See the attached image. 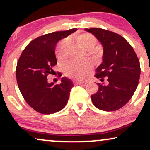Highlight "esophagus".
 <instances>
[{
    "mask_svg": "<svg viewBox=\"0 0 150 150\" xmlns=\"http://www.w3.org/2000/svg\"><path fill=\"white\" fill-rule=\"evenodd\" d=\"M87 82H83V81H77L75 80L74 81V84L75 85H85V84H87Z\"/></svg>",
    "mask_w": 150,
    "mask_h": 150,
    "instance_id": "esophagus-1",
    "label": "esophagus"
}]
</instances>
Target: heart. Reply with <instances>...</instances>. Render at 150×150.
I'll return each instance as SVG.
<instances>
[{
	"instance_id": "obj_1",
	"label": "heart",
	"mask_w": 150,
	"mask_h": 150,
	"mask_svg": "<svg viewBox=\"0 0 150 150\" xmlns=\"http://www.w3.org/2000/svg\"><path fill=\"white\" fill-rule=\"evenodd\" d=\"M77 40L81 45L87 50L92 49L97 42L95 37L89 33L80 34L77 37ZM70 47V39L66 38L61 41L56 49V55L57 58L59 59L66 58L69 53ZM92 65V62L89 60H85V61L71 60L65 63L63 65V70L65 75L68 76L81 79L85 77Z\"/></svg>"
}]
</instances>
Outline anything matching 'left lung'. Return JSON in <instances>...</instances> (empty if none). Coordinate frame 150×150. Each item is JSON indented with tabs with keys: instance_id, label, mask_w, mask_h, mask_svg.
Segmentation results:
<instances>
[{
	"instance_id": "8db88e82",
	"label": "left lung",
	"mask_w": 150,
	"mask_h": 150,
	"mask_svg": "<svg viewBox=\"0 0 150 150\" xmlns=\"http://www.w3.org/2000/svg\"><path fill=\"white\" fill-rule=\"evenodd\" d=\"M102 44L104 52L101 64L95 77L108 85L98 83L97 93L91 96L92 103L99 109L116 111L123 107L133 95L140 76V61L130 44L122 36L101 28L85 29Z\"/></svg>"
}]
</instances>
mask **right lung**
<instances>
[{
  "label": "right lung",
  "instance_id": "right-lung-1",
  "mask_svg": "<svg viewBox=\"0 0 150 150\" xmlns=\"http://www.w3.org/2000/svg\"><path fill=\"white\" fill-rule=\"evenodd\" d=\"M76 28L44 34L32 41L22 51L16 68L18 87L26 102L37 112L51 114L65 107L73 87L71 80L61 78L60 85L48 82L57 64L55 49L57 43Z\"/></svg>",
  "mask_w": 150,
  "mask_h": 150
}]
</instances>
